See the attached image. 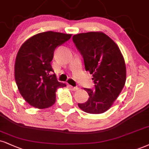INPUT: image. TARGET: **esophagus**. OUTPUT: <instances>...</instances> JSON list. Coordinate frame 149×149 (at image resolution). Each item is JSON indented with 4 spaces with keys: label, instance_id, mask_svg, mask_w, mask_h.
Listing matches in <instances>:
<instances>
[{
    "label": "esophagus",
    "instance_id": "1",
    "mask_svg": "<svg viewBox=\"0 0 149 149\" xmlns=\"http://www.w3.org/2000/svg\"><path fill=\"white\" fill-rule=\"evenodd\" d=\"M70 87L71 88V89L72 90V91H77V90H79V88L78 87H74V86H70Z\"/></svg>",
    "mask_w": 149,
    "mask_h": 149
}]
</instances>
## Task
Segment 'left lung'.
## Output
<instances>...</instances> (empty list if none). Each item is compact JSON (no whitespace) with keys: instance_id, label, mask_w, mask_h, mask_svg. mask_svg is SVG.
I'll return each mask as SVG.
<instances>
[{"instance_id":"8db88e82","label":"left lung","mask_w":149,"mask_h":149,"mask_svg":"<svg viewBox=\"0 0 149 149\" xmlns=\"http://www.w3.org/2000/svg\"><path fill=\"white\" fill-rule=\"evenodd\" d=\"M72 40L83 56L86 71L93 74L95 90L84 88L88 100L78 104L82 111L90 114L107 111L122 92L126 79L124 56L118 45L102 32L80 33Z\"/></svg>"}]
</instances>
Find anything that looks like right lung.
I'll return each mask as SVG.
<instances>
[{
    "label": "right lung",
    "instance_id": "obj_1",
    "mask_svg": "<svg viewBox=\"0 0 149 149\" xmlns=\"http://www.w3.org/2000/svg\"><path fill=\"white\" fill-rule=\"evenodd\" d=\"M71 34L47 31L31 36L17 53L14 77L20 94L30 106L38 109L52 106L56 102V91L66 84L51 74L56 47L71 38Z\"/></svg>",
    "mask_w": 149,
    "mask_h": 149
}]
</instances>
